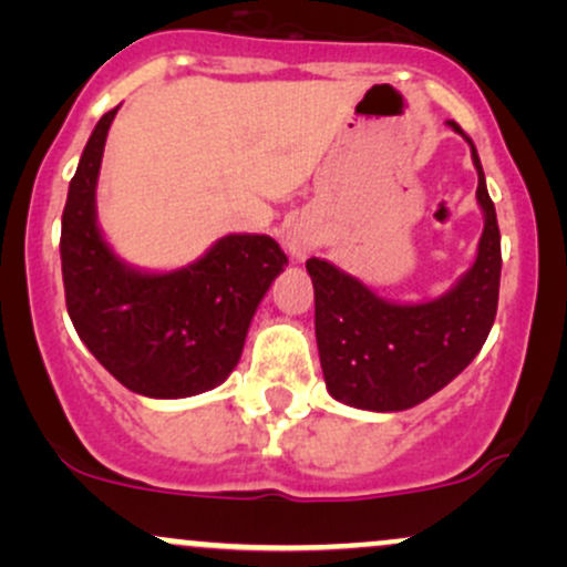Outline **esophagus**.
Listing matches in <instances>:
<instances>
[{
    "label": "esophagus",
    "instance_id": "esophagus-1",
    "mask_svg": "<svg viewBox=\"0 0 567 567\" xmlns=\"http://www.w3.org/2000/svg\"><path fill=\"white\" fill-rule=\"evenodd\" d=\"M282 245L285 250L290 252V258L303 261V258L317 247V239H315V231H311L306 224H292L288 226V231H285Z\"/></svg>",
    "mask_w": 567,
    "mask_h": 567
}]
</instances>
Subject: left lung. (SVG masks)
Masks as SVG:
<instances>
[{"mask_svg": "<svg viewBox=\"0 0 567 567\" xmlns=\"http://www.w3.org/2000/svg\"><path fill=\"white\" fill-rule=\"evenodd\" d=\"M472 146L477 167V202L485 229L477 258L458 282L421 303H396L375 296L365 282L324 258H309L315 285V333L324 386L343 405L392 413L421 405L447 386L483 349L498 309L501 231L477 148L455 122H447Z\"/></svg>", "mask_w": 567, "mask_h": 567, "instance_id": "1", "label": "left lung"}]
</instances>
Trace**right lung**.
Wrapping results in <instances>:
<instances>
[{
    "instance_id": "add662e5",
    "label": "right lung",
    "mask_w": 567,
    "mask_h": 567,
    "mask_svg": "<svg viewBox=\"0 0 567 567\" xmlns=\"http://www.w3.org/2000/svg\"><path fill=\"white\" fill-rule=\"evenodd\" d=\"M116 109L97 120L63 207L69 317L84 347L130 392L154 400L210 392L237 368L252 315L288 256L266 234H226L184 269L143 271L122 261L95 210Z\"/></svg>"
}]
</instances>
